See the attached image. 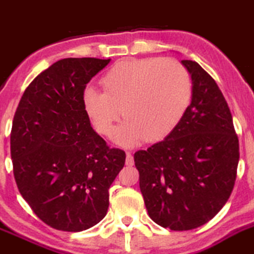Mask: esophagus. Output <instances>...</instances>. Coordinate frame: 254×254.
Wrapping results in <instances>:
<instances>
[{"label":"esophagus","instance_id":"obj_1","mask_svg":"<svg viewBox=\"0 0 254 254\" xmlns=\"http://www.w3.org/2000/svg\"><path fill=\"white\" fill-rule=\"evenodd\" d=\"M127 167H131L134 164V158H132V154L130 151H127Z\"/></svg>","mask_w":254,"mask_h":254}]
</instances>
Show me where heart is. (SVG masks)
I'll return each instance as SVG.
<instances>
[{
	"mask_svg": "<svg viewBox=\"0 0 254 254\" xmlns=\"http://www.w3.org/2000/svg\"><path fill=\"white\" fill-rule=\"evenodd\" d=\"M101 85L104 91L85 90V113L95 130L109 136L123 111L127 120L114 138L125 146L167 138L186 115L193 94L190 73L174 59L119 61L106 71Z\"/></svg>",
	"mask_w": 254,
	"mask_h": 254,
	"instance_id": "b5f03b06",
	"label": "heart"
}]
</instances>
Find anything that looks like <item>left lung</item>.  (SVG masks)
<instances>
[{"mask_svg": "<svg viewBox=\"0 0 254 254\" xmlns=\"http://www.w3.org/2000/svg\"><path fill=\"white\" fill-rule=\"evenodd\" d=\"M182 64L193 80L186 115L164 140L134 154L149 217L172 231L198 228L223 208L239 160L231 110L217 82L195 61Z\"/></svg>", "mask_w": 254, "mask_h": 254, "instance_id": "left-lung-1", "label": "left lung"}]
</instances>
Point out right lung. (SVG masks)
I'll return each instance as SVG.
<instances>
[{
    "instance_id": "1",
    "label": "right lung",
    "mask_w": 254,
    "mask_h": 254,
    "mask_svg": "<svg viewBox=\"0 0 254 254\" xmlns=\"http://www.w3.org/2000/svg\"><path fill=\"white\" fill-rule=\"evenodd\" d=\"M110 59L68 58L37 75L23 92L11 130L18 191L51 228L81 232L109 208V188L125 151L94 131L82 104L86 85Z\"/></svg>"
}]
</instances>
